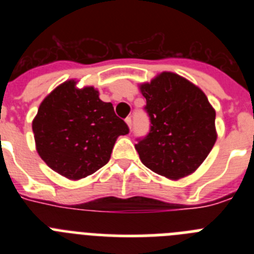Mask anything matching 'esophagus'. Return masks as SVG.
<instances>
[{
  "label": "esophagus",
  "instance_id": "obj_1",
  "mask_svg": "<svg viewBox=\"0 0 254 254\" xmlns=\"http://www.w3.org/2000/svg\"><path fill=\"white\" fill-rule=\"evenodd\" d=\"M126 123H127V126L129 127V129L132 128V118L131 117H128V118H126Z\"/></svg>",
  "mask_w": 254,
  "mask_h": 254
}]
</instances>
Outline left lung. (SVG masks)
I'll use <instances>...</instances> for the list:
<instances>
[{
    "label": "left lung",
    "mask_w": 254,
    "mask_h": 254,
    "mask_svg": "<svg viewBox=\"0 0 254 254\" xmlns=\"http://www.w3.org/2000/svg\"><path fill=\"white\" fill-rule=\"evenodd\" d=\"M141 93L150 129L134 147L143 165L172 179L194 172L216 141V114L205 94L172 72L143 84Z\"/></svg>",
    "instance_id": "8db88e82"
}]
</instances>
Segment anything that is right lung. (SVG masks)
Returning <instances> with one entry per match:
<instances>
[{"mask_svg": "<svg viewBox=\"0 0 254 254\" xmlns=\"http://www.w3.org/2000/svg\"><path fill=\"white\" fill-rule=\"evenodd\" d=\"M33 132L44 163L64 177L80 179L104 167L117 137L129 128L94 87L80 90L67 81L40 104Z\"/></svg>", "mask_w": 254, "mask_h": 254, "instance_id": "right-lung-1", "label": "right lung"}]
</instances>
